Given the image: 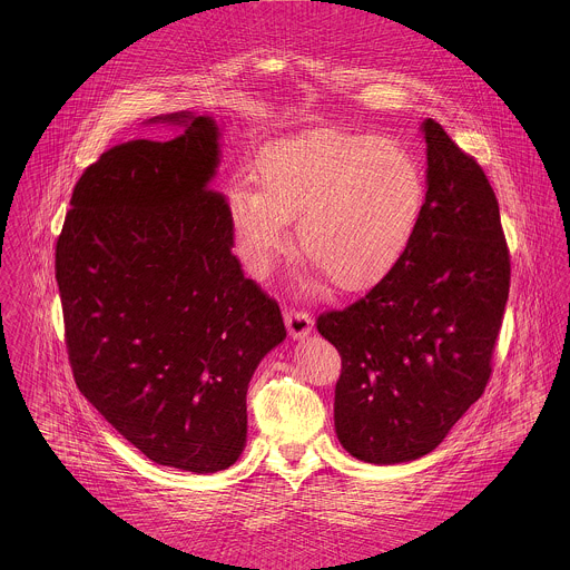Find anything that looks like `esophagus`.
Listing matches in <instances>:
<instances>
[{
  "mask_svg": "<svg viewBox=\"0 0 570 570\" xmlns=\"http://www.w3.org/2000/svg\"><path fill=\"white\" fill-rule=\"evenodd\" d=\"M284 316H286V326H288V333L293 335V337H305L309 331H312V316L305 312V309H297V307H286V312H284Z\"/></svg>",
  "mask_w": 570,
  "mask_h": 570,
  "instance_id": "esophagus-1",
  "label": "esophagus"
}]
</instances>
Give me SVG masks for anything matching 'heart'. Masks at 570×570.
<instances>
[{
	"mask_svg": "<svg viewBox=\"0 0 570 570\" xmlns=\"http://www.w3.org/2000/svg\"><path fill=\"white\" fill-rule=\"evenodd\" d=\"M258 191L237 188L228 217L252 265H265L297 219L301 254L344 288L389 272L425 203L419 158L395 138L318 135L284 140L258 163Z\"/></svg>",
	"mask_w": 570,
	"mask_h": 570,
	"instance_id": "b5f03b06",
	"label": "heart"
}]
</instances>
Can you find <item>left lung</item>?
<instances>
[{"instance_id":"left-lung-1","label":"left lung","mask_w":570,"mask_h":570,"mask_svg":"<svg viewBox=\"0 0 570 570\" xmlns=\"http://www.w3.org/2000/svg\"><path fill=\"white\" fill-rule=\"evenodd\" d=\"M428 194L400 261L316 318L342 356L335 432L367 463L428 455L485 391L511 286L498 198L481 164L423 121Z\"/></svg>"}]
</instances>
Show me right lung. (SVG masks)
<instances>
[{"instance_id": "1", "label": "right lung", "mask_w": 570, "mask_h": 570, "mask_svg": "<svg viewBox=\"0 0 570 570\" xmlns=\"http://www.w3.org/2000/svg\"><path fill=\"white\" fill-rule=\"evenodd\" d=\"M110 147L82 170L55 247L66 348L87 402L149 460L209 474L239 460L247 384L286 337L275 298L230 252L212 188V117Z\"/></svg>"}]
</instances>
